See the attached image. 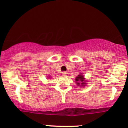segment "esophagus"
I'll use <instances>...</instances> for the list:
<instances>
[{"instance_id": "1", "label": "esophagus", "mask_w": 128, "mask_h": 128, "mask_svg": "<svg viewBox=\"0 0 128 128\" xmlns=\"http://www.w3.org/2000/svg\"><path fill=\"white\" fill-rule=\"evenodd\" d=\"M62 76H67L68 75V73L66 71H64V72H62Z\"/></svg>"}]
</instances>
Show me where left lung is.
Wrapping results in <instances>:
<instances>
[{
	"label": "left lung",
	"mask_w": 128,
	"mask_h": 128,
	"mask_svg": "<svg viewBox=\"0 0 128 128\" xmlns=\"http://www.w3.org/2000/svg\"><path fill=\"white\" fill-rule=\"evenodd\" d=\"M75 82L76 83L77 86H80L81 87H86L87 85V80H86L82 73H80L75 78Z\"/></svg>",
	"instance_id": "left-lung-1"
}]
</instances>
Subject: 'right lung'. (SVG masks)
I'll return each mask as SVG.
<instances>
[{
    "label": "right lung",
    "instance_id": "add662e5",
    "mask_svg": "<svg viewBox=\"0 0 128 128\" xmlns=\"http://www.w3.org/2000/svg\"><path fill=\"white\" fill-rule=\"evenodd\" d=\"M51 76H48V79H51Z\"/></svg>",
    "mask_w": 128,
    "mask_h": 128
}]
</instances>
